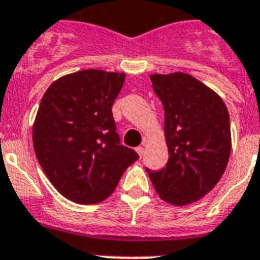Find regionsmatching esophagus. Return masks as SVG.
<instances>
[{
    "label": "esophagus",
    "mask_w": 260,
    "mask_h": 260,
    "mask_svg": "<svg viewBox=\"0 0 260 260\" xmlns=\"http://www.w3.org/2000/svg\"><path fill=\"white\" fill-rule=\"evenodd\" d=\"M136 152H138V154H139V156H140V158H142L143 155H144V147L139 146L138 148H136Z\"/></svg>",
    "instance_id": "34e87169"
}]
</instances>
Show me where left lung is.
<instances>
[{
    "label": "left lung",
    "mask_w": 260,
    "mask_h": 260,
    "mask_svg": "<svg viewBox=\"0 0 260 260\" xmlns=\"http://www.w3.org/2000/svg\"><path fill=\"white\" fill-rule=\"evenodd\" d=\"M165 109L169 162L147 170L156 193L171 205L198 201L217 185L231 155V122L225 104L193 75L151 74Z\"/></svg>",
    "instance_id": "left-lung-1"
}]
</instances>
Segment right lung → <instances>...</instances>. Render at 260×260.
Here are the masks:
<instances>
[{"label":"right lung","mask_w":260,"mask_h":260,"mask_svg":"<svg viewBox=\"0 0 260 260\" xmlns=\"http://www.w3.org/2000/svg\"><path fill=\"white\" fill-rule=\"evenodd\" d=\"M124 73L87 69L63 75L43 95L32 126L40 166L63 197L98 204L139 158L120 144L112 105Z\"/></svg>","instance_id":"right-lung-1"}]
</instances>
